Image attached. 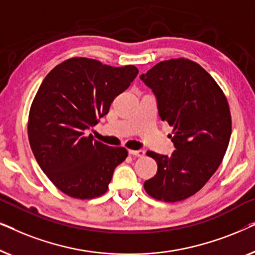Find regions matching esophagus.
Masks as SVG:
<instances>
[{
  "label": "esophagus",
  "mask_w": 255,
  "mask_h": 255,
  "mask_svg": "<svg viewBox=\"0 0 255 255\" xmlns=\"http://www.w3.org/2000/svg\"><path fill=\"white\" fill-rule=\"evenodd\" d=\"M131 155H134V156H139V158H142V156L145 155V151L144 149H138V151H134V149H130L128 151Z\"/></svg>",
  "instance_id": "esophagus-1"
}]
</instances>
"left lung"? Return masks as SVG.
<instances>
[{"mask_svg":"<svg viewBox=\"0 0 255 255\" xmlns=\"http://www.w3.org/2000/svg\"><path fill=\"white\" fill-rule=\"evenodd\" d=\"M140 79L158 100L159 115L173 128L172 156L148 151L158 172L145 181L149 196L180 202L202 189L221 165L231 137L228 99L215 79L189 59L161 61Z\"/></svg>","mask_w":255,"mask_h":255,"instance_id":"8db88e82","label":"left lung"}]
</instances>
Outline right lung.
Listing matches in <instances>:
<instances>
[{
    "mask_svg": "<svg viewBox=\"0 0 255 255\" xmlns=\"http://www.w3.org/2000/svg\"><path fill=\"white\" fill-rule=\"evenodd\" d=\"M137 74L133 65L113 67L74 57L45 76L31 104L27 135L38 165L64 194L92 200L107 193L128 149L104 145L85 131L109 113Z\"/></svg>",
    "mask_w": 255,
    "mask_h": 255,
    "instance_id": "1",
    "label": "right lung"
}]
</instances>
